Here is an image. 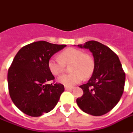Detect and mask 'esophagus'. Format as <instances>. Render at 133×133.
<instances>
[{"label":"esophagus","mask_w":133,"mask_h":133,"mask_svg":"<svg viewBox=\"0 0 133 133\" xmlns=\"http://www.w3.org/2000/svg\"><path fill=\"white\" fill-rule=\"evenodd\" d=\"M65 89L66 90H72L73 89V87H69V86H65Z\"/></svg>","instance_id":"1"}]
</instances>
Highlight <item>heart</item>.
Wrapping results in <instances>:
<instances>
[{"label":"heart","mask_w":133,"mask_h":133,"mask_svg":"<svg viewBox=\"0 0 133 133\" xmlns=\"http://www.w3.org/2000/svg\"><path fill=\"white\" fill-rule=\"evenodd\" d=\"M59 58L52 57L48 61V66L52 75H58L64 71L65 64L70 65L69 74H63L58 77L57 81L66 86H72L81 82L83 77H88L95 69V61L88 54L83 51L70 48L59 54Z\"/></svg>","instance_id":"b5f03b06"}]
</instances>
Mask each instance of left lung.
Listing matches in <instances>:
<instances>
[{"instance_id": "obj_1", "label": "left lung", "mask_w": 133, "mask_h": 133, "mask_svg": "<svg viewBox=\"0 0 133 133\" xmlns=\"http://www.w3.org/2000/svg\"><path fill=\"white\" fill-rule=\"evenodd\" d=\"M92 53L95 69L87 83L80 85L83 95L77 99L78 106L93 116L110 111L124 92L126 75L117 55L107 46L95 41L78 45Z\"/></svg>"}]
</instances>
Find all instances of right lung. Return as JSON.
I'll list each match as a JSON object with an SVG mask.
<instances>
[{
    "label": "right lung",
    "instance_id": "right-lung-1",
    "mask_svg": "<svg viewBox=\"0 0 133 133\" xmlns=\"http://www.w3.org/2000/svg\"><path fill=\"white\" fill-rule=\"evenodd\" d=\"M65 46L41 41L24 46L18 52L8 70L7 82L11 100L23 113L39 117L56 106L64 85L47 84L54 79L48 63Z\"/></svg>",
    "mask_w": 133,
    "mask_h": 133
}]
</instances>
